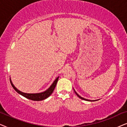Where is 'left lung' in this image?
Segmentation results:
<instances>
[{
    "instance_id": "1",
    "label": "left lung",
    "mask_w": 127,
    "mask_h": 127,
    "mask_svg": "<svg viewBox=\"0 0 127 127\" xmlns=\"http://www.w3.org/2000/svg\"><path fill=\"white\" fill-rule=\"evenodd\" d=\"M74 92H75V94H76V95H77V96H78V97H79V98H80V99H82V100H87V101H96V100H88V99H85V98H83V97H81V96H79V95L77 93L75 92V90H74Z\"/></svg>"
}]
</instances>
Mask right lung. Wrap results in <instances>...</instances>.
<instances>
[{
    "label": "right lung",
    "mask_w": 127,
    "mask_h": 127,
    "mask_svg": "<svg viewBox=\"0 0 127 127\" xmlns=\"http://www.w3.org/2000/svg\"><path fill=\"white\" fill-rule=\"evenodd\" d=\"M59 78V77H57V78L54 81L53 84L50 85V87L47 90L44 91L43 92L38 93V94H27V93L22 92L14 87V85H13L12 82H11V79H10V83L11 84V85H12L13 88L14 89V90L16 91L18 93V94L21 95L23 96L24 97L33 101H40V100H44V99H46V98H48L49 96L51 95V94L53 93L54 89L55 88L57 81H58Z\"/></svg>",
    "instance_id": "add662e5"
}]
</instances>
